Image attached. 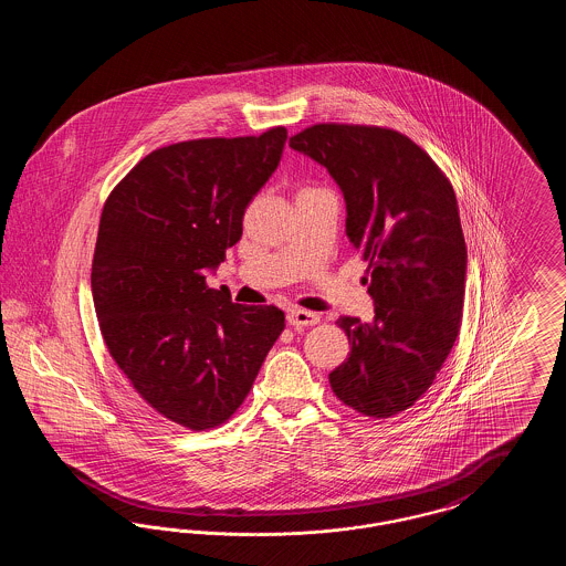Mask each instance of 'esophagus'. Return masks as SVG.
<instances>
[{
  "label": "esophagus",
  "mask_w": 566,
  "mask_h": 566,
  "mask_svg": "<svg viewBox=\"0 0 566 566\" xmlns=\"http://www.w3.org/2000/svg\"><path fill=\"white\" fill-rule=\"evenodd\" d=\"M286 321L293 326H314V324L321 323V316L314 312H305V310H291Z\"/></svg>",
  "instance_id": "34e87169"
}]
</instances>
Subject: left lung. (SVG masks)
<instances>
[{
	"instance_id": "1",
	"label": "left lung",
	"mask_w": 566,
	"mask_h": 566,
	"mask_svg": "<svg viewBox=\"0 0 566 566\" xmlns=\"http://www.w3.org/2000/svg\"><path fill=\"white\" fill-rule=\"evenodd\" d=\"M346 199V233L369 263L374 323L339 316L348 358L328 374L339 401L369 418L416 403L457 342L467 245L457 195L439 165L386 127L321 123L291 137Z\"/></svg>"
}]
</instances>
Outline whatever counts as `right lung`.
Segmentation results:
<instances>
[{
  "instance_id": "add662e5",
  "label": "right lung",
  "mask_w": 566,
  "mask_h": 566,
  "mask_svg": "<svg viewBox=\"0 0 566 566\" xmlns=\"http://www.w3.org/2000/svg\"><path fill=\"white\" fill-rule=\"evenodd\" d=\"M286 129L203 137L146 155L109 192L91 289L109 356L135 392L190 431L227 422L284 331L273 305H240L206 271L242 238Z\"/></svg>"
}]
</instances>
